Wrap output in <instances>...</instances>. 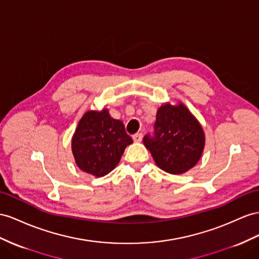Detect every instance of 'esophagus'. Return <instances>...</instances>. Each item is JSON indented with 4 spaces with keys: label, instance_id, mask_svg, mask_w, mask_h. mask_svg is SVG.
<instances>
[{
    "label": "esophagus",
    "instance_id": "1",
    "mask_svg": "<svg viewBox=\"0 0 259 259\" xmlns=\"http://www.w3.org/2000/svg\"><path fill=\"white\" fill-rule=\"evenodd\" d=\"M142 134H136L134 137H132V139H134L135 142H141L142 141Z\"/></svg>",
    "mask_w": 259,
    "mask_h": 259
}]
</instances>
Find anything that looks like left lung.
<instances>
[{
	"instance_id": "1",
	"label": "left lung",
	"mask_w": 259,
	"mask_h": 259,
	"mask_svg": "<svg viewBox=\"0 0 259 259\" xmlns=\"http://www.w3.org/2000/svg\"><path fill=\"white\" fill-rule=\"evenodd\" d=\"M143 143L161 169L183 174L201 157L204 132L184 104H164L157 109L153 136H144Z\"/></svg>"
}]
</instances>
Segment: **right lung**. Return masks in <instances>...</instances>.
I'll use <instances>...</instances> for the list:
<instances>
[{
	"instance_id": "right-lung-1",
	"label": "right lung",
	"mask_w": 259,
	"mask_h": 259,
	"mask_svg": "<svg viewBox=\"0 0 259 259\" xmlns=\"http://www.w3.org/2000/svg\"><path fill=\"white\" fill-rule=\"evenodd\" d=\"M132 139L121 120L107 109L90 110L79 120L72 138V152L79 169L95 177L107 175L120 161Z\"/></svg>"
}]
</instances>
